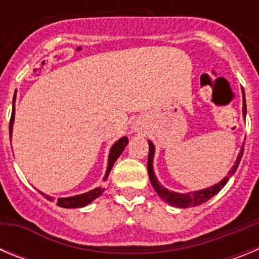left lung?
<instances>
[{"instance_id": "1", "label": "left lung", "mask_w": 259, "mask_h": 259, "mask_svg": "<svg viewBox=\"0 0 259 259\" xmlns=\"http://www.w3.org/2000/svg\"><path fill=\"white\" fill-rule=\"evenodd\" d=\"M244 115H246V104H245V95H244ZM242 153H244V149H241L240 152L239 157H237V161L235 163V166L231 168V171L228 172V176H226L221 183L218 184L212 185L210 188L207 189H202V191L198 192H193V193H187V194H182V193H175V192H170L168 189H166L164 187H162L159 183H158L157 178H155L154 172H153V155H154V146L153 144L149 141V154H148V174H149V179L150 183H152L153 188L154 191L157 192L158 196L162 198L163 201H166L168 205H172L175 207H193V206H198L201 203L206 202L209 201L212 196L218 193L222 188H223L224 185L227 184L228 179H230V176H232L233 174L236 172L237 167H239L240 161H241Z\"/></svg>"}]
</instances>
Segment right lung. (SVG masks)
<instances>
[{"mask_svg": "<svg viewBox=\"0 0 259 259\" xmlns=\"http://www.w3.org/2000/svg\"><path fill=\"white\" fill-rule=\"evenodd\" d=\"M13 122H14V109H13V111H11L10 125H9V127H10L9 128L10 135H11V127H13ZM127 144H128V139H127V136H124V137H122L120 140L116 141V143L113 145V148L110 149L109 164H107V171H106V175H105V179H106L107 175H109L110 170H111V167H113L114 163H115L116 158H119V155L122 154V152L124 150V148ZM104 191H105L104 187H97V188L93 189V191L87 192V193H84V194H79V196H74V197L58 198V200L56 201V203L58 205V206L66 207V209L83 207V206H85V205H88V203L92 202L93 200H96V198H97L100 194H102V192ZM41 194H44V193H41ZM44 196L48 198V200H52V198H50L49 196H47V194H44Z\"/></svg>", "mask_w": 259, "mask_h": 259, "instance_id": "add662e5", "label": "right lung"}]
</instances>
